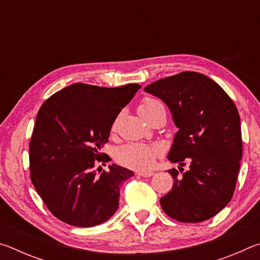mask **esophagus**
Masks as SVG:
<instances>
[{"label": "esophagus", "instance_id": "34e87169", "mask_svg": "<svg viewBox=\"0 0 260 260\" xmlns=\"http://www.w3.org/2000/svg\"><path fill=\"white\" fill-rule=\"evenodd\" d=\"M138 175L143 178H150L153 175V172H138Z\"/></svg>", "mask_w": 260, "mask_h": 260}]
</instances>
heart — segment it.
I'll list each match as a JSON object with an SVG mask.
<instances>
[{
	"label": "heart",
	"instance_id": "heart-1",
	"mask_svg": "<svg viewBox=\"0 0 260 260\" xmlns=\"http://www.w3.org/2000/svg\"><path fill=\"white\" fill-rule=\"evenodd\" d=\"M164 105L156 99L146 98L141 102L139 111L144 119ZM161 153L159 147L147 146L142 143H128L120 147L116 151V160L119 164L138 171H147L155 164L156 158Z\"/></svg>",
	"mask_w": 260,
	"mask_h": 260
}]
</instances>
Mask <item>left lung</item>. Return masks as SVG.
Wrapping results in <instances>:
<instances>
[{
  "mask_svg": "<svg viewBox=\"0 0 260 260\" xmlns=\"http://www.w3.org/2000/svg\"><path fill=\"white\" fill-rule=\"evenodd\" d=\"M144 90L169 107L179 128L169 160L189 162L182 177L175 169L169 171L174 183L160 199L162 211L180 222L212 218L230 203L240 171L241 120L234 102L212 79L190 71L160 79Z\"/></svg>",
  "mask_w": 260,
  "mask_h": 260,
  "instance_id": "obj_1",
  "label": "left lung"
}]
</instances>
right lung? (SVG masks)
I'll use <instances>...</instances> for the list:
<instances>
[{
	"instance_id": "1",
	"label": "right lung",
	"mask_w": 260,
	"mask_h": 260,
	"mask_svg": "<svg viewBox=\"0 0 260 260\" xmlns=\"http://www.w3.org/2000/svg\"><path fill=\"white\" fill-rule=\"evenodd\" d=\"M141 88L73 83L42 104L29 142L30 180L50 212L69 225L103 223L119 206L120 186L134 172L112 164L95 172L114 120ZM101 167V166H100Z\"/></svg>"
}]
</instances>
